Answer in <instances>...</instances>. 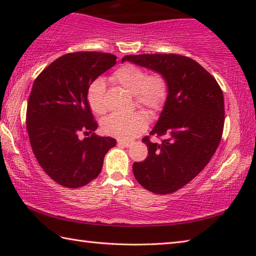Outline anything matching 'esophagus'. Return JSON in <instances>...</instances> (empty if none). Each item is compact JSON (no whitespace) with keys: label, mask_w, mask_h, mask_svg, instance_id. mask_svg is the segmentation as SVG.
<instances>
[{"label":"esophagus","mask_w":256,"mask_h":256,"mask_svg":"<svg viewBox=\"0 0 256 256\" xmlns=\"http://www.w3.org/2000/svg\"><path fill=\"white\" fill-rule=\"evenodd\" d=\"M118 146H126V148H128V146L132 144V142L131 141H126V140H120V138H118Z\"/></svg>","instance_id":"1"}]
</instances>
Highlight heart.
<instances>
[{"instance_id":"b5f03b06","label":"heart","mask_w":256,"mask_h":256,"mask_svg":"<svg viewBox=\"0 0 256 256\" xmlns=\"http://www.w3.org/2000/svg\"><path fill=\"white\" fill-rule=\"evenodd\" d=\"M112 81L133 96L136 106L144 108L151 115L162 110L170 94V84L166 76L159 72L146 74L144 68L134 64H124L112 76ZM89 106L98 115L105 114V84L98 79L89 86L86 94ZM148 125V116L144 112L136 110L128 115L112 114L102 118V131L107 136L130 138L144 132Z\"/></svg>"}]
</instances>
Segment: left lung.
<instances>
[{
	"label": "left lung",
	"instance_id": "1",
	"mask_svg": "<svg viewBox=\"0 0 256 256\" xmlns=\"http://www.w3.org/2000/svg\"><path fill=\"white\" fill-rule=\"evenodd\" d=\"M128 60L166 76L170 94L150 136L144 162L133 164L138 184L156 194H170L202 172L222 140L224 123L222 90L204 68L178 54L126 55Z\"/></svg>",
	"mask_w": 256,
	"mask_h": 256
}]
</instances>
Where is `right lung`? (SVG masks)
<instances>
[{
	"label": "right lung",
	"instance_id": "obj_1",
	"mask_svg": "<svg viewBox=\"0 0 256 256\" xmlns=\"http://www.w3.org/2000/svg\"><path fill=\"white\" fill-rule=\"evenodd\" d=\"M116 56L76 52L60 56L36 78L27 106V131L38 164L52 180L68 188L84 186L100 174L104 157L116 146L96 131L88 90L97 78L116 64Z\"/></svg>",
	"mask_w": 256,
	"mask_h": 256
}]
</instances>
